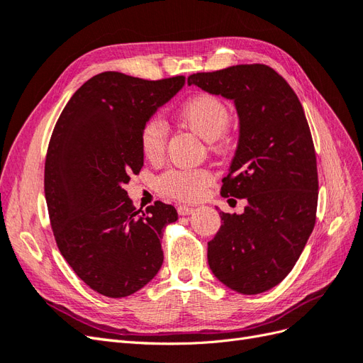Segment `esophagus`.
Returning a JSON list of instances; mask_svg holds the SVG:
<instances>
[{
	"label": "esophagus",
	"mask_w": 363,
	"mask_h": 363,
	"mask_svg": "<svg viewBox=\"0 0 363 363\" xmlns=\"http://www.w3.org/2000/svg\"><path fill=\"white\" fill-rule=\"evenodd\" d=\"M177 212H179V215L186 216V215H191L194 212V208L189 207V206H179L177 207Z\"/></svg>",
	"instance_id": "obj_1"
}]
</instances>
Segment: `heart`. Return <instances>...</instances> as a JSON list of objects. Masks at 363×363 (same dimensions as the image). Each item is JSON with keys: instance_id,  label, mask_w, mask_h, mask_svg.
<instances>
[{"instance_id": "1", "label": "heart", "mask_w": 363, "mask_h": 363, "mask_svg": "<svg viewBox=\"0 0 363 363\" xmlns=\"http://www.w3.org/2000/svg\"><path fill=\"white\" fill-rule=\"evenodd\" d=\"M177 119L194 133L208 140V147L213 151L225 152L230 148L227 127L232 121V112L219 96L200 92L186 98L177 108ZM167 144L168 128L157 118L147 119L139 131L142 156L151 163H157L164 156ZM212 182L213 175L206 168L168 169L159 175L156 186L164 196L180 201H192L200 199Z\"/></svg>"}]
</instances>
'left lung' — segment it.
<instances>
[{
  "instance_id": "1",
  "label": "left lung",
  "mask_w": 363,
  "mask_h": 363,
  "mask_svg": "<svg viewBox=\"0 0 363 363\" xmlns=\"http://www.w3.org/2000/svg\"><path fill=\"white\" fill-rule=\"evenodd\" d=\"M233 100L239 144L223 179L224 199H247L242 215H221L207 242L215 277L239 294L265 292L292 271L316 221L318 169L309 124L289 83L262 63L188 79Z\"/></svg>"
}]
</instances>
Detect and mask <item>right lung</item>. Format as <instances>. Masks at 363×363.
Instances as JSON below:
<instances>
[{
    "mask_svg": "<svg viewBox=\"0 0 363 363\" xmlns=\"http://www.w3.org/2000/svg\"><path fill=\"white\" fill-rule=\"evenodd\" d=\"M183 84V75L101 72L71 96L54 125L43 177L54 239L77 276L104 296L135 294L163 263V228L177 211L162 201L136 211L124 184L144 167L142 124Z\"/></svg>",
    "mask_w": 363,
    "mask_h": 363,
    "instance_id": "add662e5",
    "label": "right lung"
}]
</instances>
